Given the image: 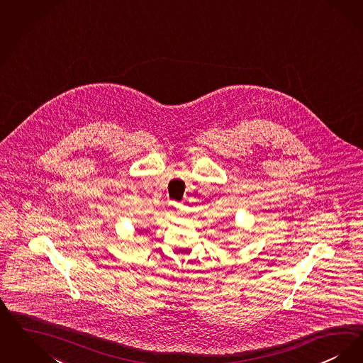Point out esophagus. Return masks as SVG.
Listing matches in <instances>:
<instances>
[{"label":"esophagus","mask_w":363,"mask_h":363,"mask_svg":"<svg viewBox=\"0 0 363 363\" xmlns=\"http://www.w3.org/2000/svg\"><path fill=\"white\" fill-rule=\"evenodd\" d=\"M174 205L175 211H177V213H182L184 212V203H173Z\"/></svg>","instance_id":"obj_1"}]
</instances>
